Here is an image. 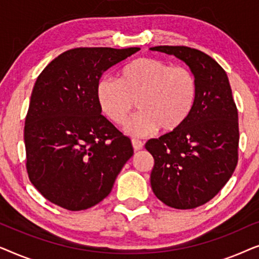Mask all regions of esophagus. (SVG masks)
<instances>
[{
    "label": "esophagus",
    "mask_w": 259,
    "mask_h": 259,
    "mask_svg": "<svg viewBox=\"0 0 259 259\" xmlns=\"http://www.w3.org/2000/svg\"><path fill=\"white\" fill-rule=\"evenodd\" d=\"M132 145H133V148L136 151L141 150V148H143V146H144V144L141 143L139 139H132Z\"/></svg>",
    "instance_id": "1"
}]
</instances>
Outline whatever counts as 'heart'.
I'll use <instances>...</instances> for the list:
<instances>
[{"label":"heart","mask_w":259,"mask_h":259,"mask_svg":"<svg viewBox=\"0 0 259 259\" xmlns=\"http://www.w3.org/2000/svg\"><path fill=\"white\" fill-rule=\"evenodd\" d=\"M197 95V80L190 69L153 58L133 60L118 80L105 76L97 86L99 107L114 125L127 121L137 102L139 113L125 127L133 137L150 136L158 128L165 133L178 130L190 118Z\"/></svg>","instance_id":"obj_1"}]
</instances>
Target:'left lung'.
Masks as SVG:
<instances>
[{
	"label": "left lung",
	"instance_id": "8db88e82",
	"mask_svg": "<svg viewBox=\"0 0 259 259\" xmlns=\"http://www.w3.org/2000/svg\"><path fill=\"white\" fill-rule=\"evenodd\" d=\"M185 62L198 84L190 118L173 132L150 139L151 186L167 206H200L221 191L238 161V112L225 70L211 56L184 46L150 48Z\"/></svg>",
	"mask_w": 259,
	"mask_h": 259
}]
</instances>
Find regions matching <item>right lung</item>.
Instances as JSON below:
<instances>
[{"instance_id":"right-lung-1","label":"right lung","mask_w":259,"mask_h":259,"mask_svg":"<svg viewBox=\"0 0 259 259\" xmlns=\"http://www.w3.org/2000/svg\"><path fill=\"white\" fill-rule=\"evenodd\" d=\"M138 51L70 49L38 75L24 125L27 171L53 204L80 211L100 203L133 155L130 138L101 115L97 86L106 70Z\"/></svg>"}]
</instances>
